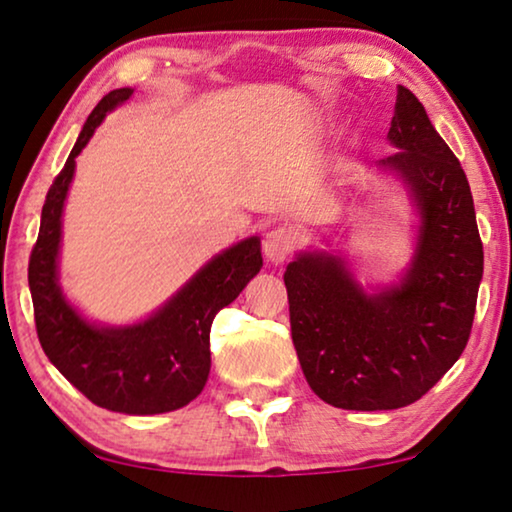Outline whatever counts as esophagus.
I'll list each match as a JSON object with an SVG mask.
<instances>
[{
	"mask_svg": "<svg viewBox=\"0 0 512 512\" xmlns=\"http://www.w3.org/2000/svg\"><path fill=\"white\" fill-rule=\"evenodd\" d=\"M296 247H298V237L289 228L270 230L263 240L265 258H268L272 265H282L289 261L293 251H296Z\"/></svg>",
	"mask_w": 512,
	"mask_h": 512,
	"instance_id": "esophagus-1",
	"label": "esophagus"
}]
</instances>
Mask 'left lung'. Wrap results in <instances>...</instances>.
I'll use <instances>...</instances> for the list:
<instances>
[{"mask_svg":"<svg viewBox=\"0 0 512 512\" xmlns=\"http://www.w3.org/2000/svg\"><path fill=\"white\" fill-rule=\"evenodd\" d=\"M387 139L396 153L377 167L403 179L422 216L401 284L366 293L342 258L317 251L284 272L305 380L342 410L405 408L454 366L471 335L485 263L461 163L403 86Z\"/></svg>","mask_w":512,"mask_h":512,"instance_id":"obj_1","label":"left lung"}]
</instances>
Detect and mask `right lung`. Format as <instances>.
Instances as JSON below:
<instances>
[{"label":"right lung","instance_id":"add662e5","mask_svg":"<svg viewBox=\"0 0 512 512\" xmlns=\"http://www.w3.org/2000/svg\"><path fill=\"white\" fill-rule=\"evenodd\" d=\"M130 95V88L111 90L88 116L65 167L48 188L27 279L39 342L53 366L100 408L160 415L184 408L205 387L212 366L209 328L216 312L240 296L263 268V258L258 237L242 240L212 258L165 307L132 326H95L67 303L58 284V251L74 158L107 111Z\"/></svg>","mask_w":512,"mask_h":512}]
</instances>
